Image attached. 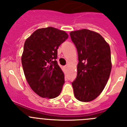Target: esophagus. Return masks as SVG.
<instances>
[{"instance_id": "1", "label": "esophagus", "mask_w": 127, "mask_h": 127, "mask_svg": "<svg viewBox=\"0 0 127 127\" xmlns=\"http://www.w3.org/2000/svg\"><path fill=\"white\" fill-rule=\"evenodd\" d=\"M68 67V65H66V66H65V68H67Z\"/></svg>"}]
</instances>
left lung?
<instances>
[{
    "label": "left lung",
    "instance_id": "left-lung-1",
    "mask_svg": "<svg viewBox=\"0 0 127 127\" xmlns=\"http://www.w3.org/2000/svg\"><path fill=\"white\" fill-rule=\"evenodd\" d=\"M78 52L77 76L72 82L75 97L91 102L105 87L112 68L109 45L100 34L88 29L70 33Z\"/></svg>",
    "mask_w": 127,
    "mask_h": 127
}]
</instances>
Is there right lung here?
I'll return each mask as SVG.
<instances>
[{
	"label": "right lung",
	"mask_w": 127,
	"mask_h": 127,
	"mask_svg": "<svg viewBox=\"0 0 127 127\" xmlns=\"http://www.w3.org/2000/svg\"><path fill=\"white\" fill-rule=\"evenodd\" d=\"M64 31L54 27L38 29L25 41L22 64L25 79L32 91L42 98L60 95L64 74L56 60L59 45L68 39Z\"/></svg>",
	"instance_id": "1"
}]
</instances>
